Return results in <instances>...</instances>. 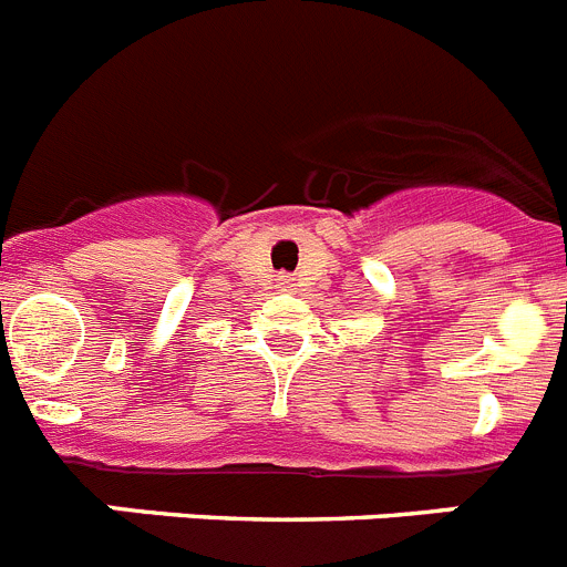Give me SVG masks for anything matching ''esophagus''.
Segmentation results:
<instances>
[{"instance_id": "1", "label": "esophagus", "mask_w": 567, "mask_h": 567, "mask_svg": "<svg viewBox=\"0 0 567 567\" xmlns=\"http://www.w3.org/2000/svg\"><path fill=\"white\" fill-rule=\"evenodd\" d=\"M278 284H280V287H284V289H289V287H292V278H287V275H284V278H280Z\"/></svg>"}]
</instances>
